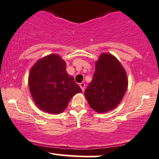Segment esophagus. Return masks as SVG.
I'll list each match as a JSON object with an SVG mask.
<instances>
[{
	"label": "esophagus",
	"instance_id": "34e87169",
	"mask_svg": "<svg viewBox=\"0 0 159 159\" xmlns=\"http://www.w3.org/2000/svg\"><path fill=\"white\" fill-rule=\"evenodd\" d=\"M80 88H81V89L83 90V92L84 91L85 86H86V84H85V83H80Z\"/></svg>",
	"mask_w": 159,
	"mask_h": 159
}]
</instances>
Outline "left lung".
<instances>
[{
	"label": "left lung",
	"mask_w": 159,
	"mask_h": 159,
	"mask_svg": "<svg viewBox=\"0 0 159 159\" xmlns=\"http://www.w3.org/2000/svg\"><path fill=\"white\" fill-rule=\"evenodd\" d=\"M125 70L114 55L103 53L95 63L93 79L85 91L90 107L98 113H105L120 104L127 91Z\"/></svg>",
	"instance_id": "8db88e82"
}]
</instances>
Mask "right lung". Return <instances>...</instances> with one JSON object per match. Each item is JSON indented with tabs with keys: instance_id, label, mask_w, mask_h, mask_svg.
Returning <instances> with one entry per match:
<instances>
[{
	"instance_id": "1",
	"label": "right lung",
	"mask_w": 159,
	"mask_h": 159,
	"mask_svg": "<svg viewBox=\"0 0 159 159\" xmlns=\"http://www.w3.org/2000/svg\"><path fill=\"white\" fill-rule=\"evenodd\" d=\"M29 87L35 105L43 111H64L71 98L82 89L66 71V63L58 54L39 60L30 70Z\"/></svg>"
}]
</instances>
